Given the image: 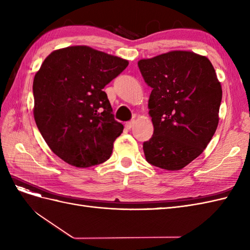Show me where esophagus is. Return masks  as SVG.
Here are the masks:
<instances>
[{"label":"esophagus","mask_w":250,"mask_h":250,"mask_svg":"<svg viewBox=\"0 0 250 250\" xmlns=\"http://www.w3.org/2000/svg\"><path fill=\"white\" fill-rule=\"evenodd\" d=\"M133 124H134V120L130 121V122H126L125 123V128H126V129H131Z\"/></svg>","instance_id":"esophagus-1"}]
</instances>
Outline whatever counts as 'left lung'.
Returning a JSON list of instances; mask_svg holds the SVG:
<instances>
[{
  "label": "left lung",
  "mask_w": 250,
  "mask_h": 250,
  "mask_svg": "<svg viewBox=\"0 0 250 250\" xmlns=\"http://www.w3.org/2000/svg\"><path fill=\"white\" fill-rule=\"evenodd\" d=\"M139 69L152 88L148 101L153 135L143 144L146 161L177 171L198 157L217 129L222 88L213 64L191 51L141 59Z\"/></svg>",
  "instance_id": "left-lung-1"
}]
</instances>
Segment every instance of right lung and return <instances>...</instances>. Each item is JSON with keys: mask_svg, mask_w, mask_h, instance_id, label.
<instances>
[{"mask_svg": "<svg viewBox=\"0 0 250 250\" xmlns=\"http://www.w3.org/2000/svg\"><path fill=\"white\" fill-rule=\"evenodd\" d=\"M128 60L87 46L53 51L33 80L35 123L50 149L77 168L107 161L124 126L113 118L105 85Z\"/></svg>", "mask_w": 250, "mask_h": 250, "instance_id": "add662e5", "label": "right lung"}]
</instances>
